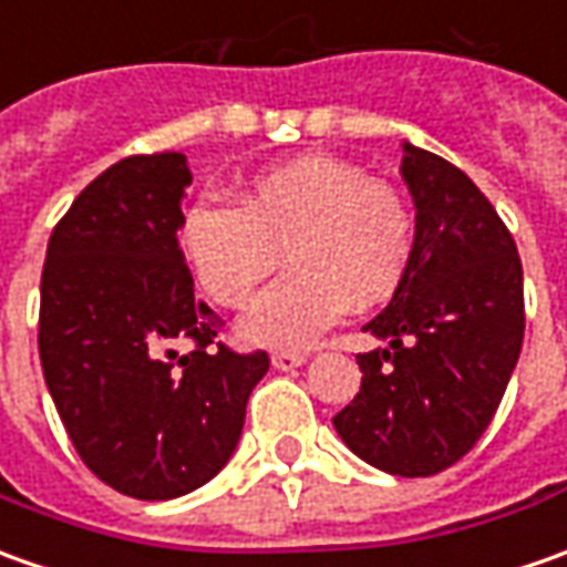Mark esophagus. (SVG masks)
Instances as JSON below:
<instances>
[{"label":"esophagus","instance_id":"esophagus-1","mask_svg":"<svg viewBox=\"0 0 567 567\" xmlns=\"http://www.w3.org/2000/svg\"><path fill=\"white\" fill-rule=\"evenodd\" d=\"M303 363H307V353H298V350H276L272 353V365L282 369V372H291V369H298Z\"/></svg>","mask_w":567,"mask_h":567}]
</instances>
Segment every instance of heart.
Returning a JSON list of instances; mask_svg holds the SVG:
<instances>
[{
    "instance_id": "b5f03b06",
    "label": "heart",
    "mask_w": 567,
    "mask_h": 567,
    "mask_svg": "<svg viewBox=\"0 0 567 567\" xmlns=\"http://www.w3.org/2000/svg\"><path fill=\"white\" fill-rule=\"evenodd\" d=\"M179 245L223 307L251 298L282 251L288 272L254 298L238 332L264 348H307L348 310L394 295L413 264L415 219L388 183L348 161L303 154L254 176L238 207L188 204Z\"/></svg>"
}]
</instances>
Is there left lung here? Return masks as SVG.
<instances>
[{
	"label": "left lung",
	"instance_id": "left-lung-1",
	"mask_svg": "<svg viewBox=\"0 0 567 567\" xmlns=\"http://www.w3.org/2000/svg\"><path fill=\"white\" fill-rule=\"evenodd\" d=\"M415 254L391 303L365 322L360 394L332 425L388 475L429 477L491 425L525 338V279L506 223L450 161L403 142Z\"/></svg>",
	"mask_w": 567,
	"mask_h": 567
}]
</instances>
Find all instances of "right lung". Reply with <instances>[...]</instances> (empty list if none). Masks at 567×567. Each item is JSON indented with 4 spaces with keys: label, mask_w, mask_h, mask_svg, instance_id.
<instances>
[{
    "label": "right lung",
    "mask_w": 567,
    "mask_h": 567,
    "mask_svg": "<svg viewBox=\"0 0 567 567\" xmlns=\"http://www.w3.org/2000/svg\"><path fill=\"white\" fill-rule=\"evenodd\" d=\"M188 186L186 154L117 161L61 217L40 282L58 415L92 475L136 499H176L217 475L269 369L264 350L217 341L223 319L195 298L176 238Z\"/></svg>",
    "instance_id": "right-lung-1"
}]
</instances>
